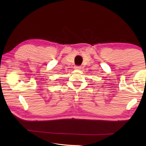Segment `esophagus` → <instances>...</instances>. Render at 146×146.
I'll list each match as a JSON object with an SVG mask.
<instances>
[{"instance_id": "34e87169", "label": "esophagus", "mask_w": 146, "mask_h": 146, "mask_svg": "<svg viewBox=\"0 0 146 146\" xmlns=\"http://www.w3.org/2000/svg\"><path fill=\"white\" fill-rule=\"evenodd\" d=\"M74 68H75V70H80V69H81V66H75Z\"/></svg>"}]
</instances>
